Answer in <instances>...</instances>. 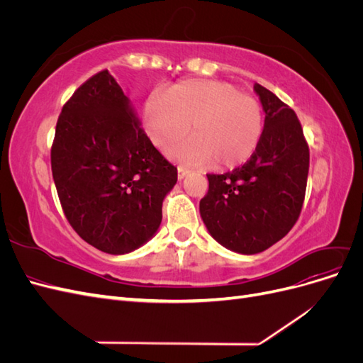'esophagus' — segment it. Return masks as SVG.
<instances>
[{"mask_svg":"<svg viewBox=\"0 0 363 363\" xmlns=\"http://www.w3.org/2000/svg\"><path fill=\"white\" fill-rule=\"evenodd\" d=\"M188 174H189V171L186 169V168H183V167H179V168H177V177H179V180H183Z\"/></svg>","mask_w":363,"mask_h":363,"instance_id":"1","label":"esophagus"}]
</instances>
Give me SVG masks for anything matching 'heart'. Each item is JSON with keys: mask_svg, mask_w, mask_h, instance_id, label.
Segmentation results:
<instances>
[{"mask_svg": "<svg viewBox=\"0 0 363 363\" xmlns=\"http://www.w3.org/2000/svg\"><path fill=\"white\" fill-rule=\"evenodd\" d=\"M147 135L167 151L191 133L174 156L213 169H232L255 155L263 135V108L256 96L219 80L191 79L163 94L155 91L144 107Z\"/></svg>", "mask_w": 363, "mask_h": 363, "instance_id": "obj_1", "label": "heart"}]
</instances>
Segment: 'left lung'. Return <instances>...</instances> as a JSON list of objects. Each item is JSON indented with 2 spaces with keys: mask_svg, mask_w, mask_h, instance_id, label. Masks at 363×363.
I'll use <instances>...</instances> for the list:
<instances>
[{
  "mask_svg": "<svg viewBox=\"0 0 363 363\" xmlns=\"http://www.w3.org/2000/svg\"><path fill=\"white\" fill-rule=\"evenodd\" d=\"M265 111L260 144L242 167L207 174L203 221L219 244L256 255L289 233L304 203L309 145L298 118L267 87L255 84Z\"/></svg>",
  "mask_w": 363,
  "mask_h": 363,
  "instance_id": "1",
  "label": "left lung"
}]
</instances>
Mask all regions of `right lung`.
<instances>
[{
  "instance_id": "obj_1",
  "label": "right lung",
  "mask_w": 363,
  "mask_h": 363,
  "mask_svg": "<svg viewBox=\"0 0 363 363\" xmlns=\"http://www.w3.org/2000/svg\"><path fill=\"white\" fill-rule=\"evenodd\" d=\"M51 169L68 223L87 244L124 255L157 232L177 168L151 144L107 69L65 103L51 145Z\"/></svg>"
}]
</instances>
